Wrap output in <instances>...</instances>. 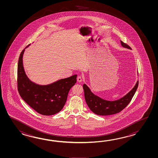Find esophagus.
Instances as JSON below:
<instances>
[{
    "label": "esophagus",
    "mask_w": 158,
    "mask_h": 158,
    "mask_svg": "<svg viewBox=\"0 0 158 158\" xmlns=\"http://www.w3.org/2000/svg\"><path fill=\"white\" fill-rule=\"evenodd\" d=\"M77 80L78 82H81L82 81V77L81 76H78L77 78Z\"/></svg>",
    "instance_id": "esophagus-1"
}]
</instances>
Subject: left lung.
<instances>
[{
  "label": "left lung",
  "mask_w": 158,
  "mask_h": 158,
  "mask_svg": "<svg viewBox=\"0 0 158 158\" xmlns=\"http://www.w3.org/2000/svg\"><path fill=\"white\" fill-rule=\"evenodd\" d=\"M121 44L123 47L131 48L129 45L125 44L123 41H121ZM138 86V81L133 89L129 93L118 101H106L95 95L85 84H84L83 88L85 101L91 111L98 115L107 116L116 114L123 110L131 101L137 89Z\"/></svg>",
  "instance_id": "obj_1"
}]
</instances>
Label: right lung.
I'll use <instances>...</instances> for the list:
<instances>
[{
	"label": "right lung",
	"mask_w": 158,
	"mask_h": 158,
	"mask_svg": "<svg viewBox=\"0 0 158 158\" xmlns=\"http://www.w3.org/2000/svg\"><path fill=\"white\" fill-rule=\"evenodd\" d=\"M21 51L17 66V89L21 97L30 107L43 115L56 114L62 110L68 94L77 81V75L62 79L53 84L40 86L30 81L24 72Z\"/></svg>",
	"instance_id": "add662e5"
}]
</instances>
